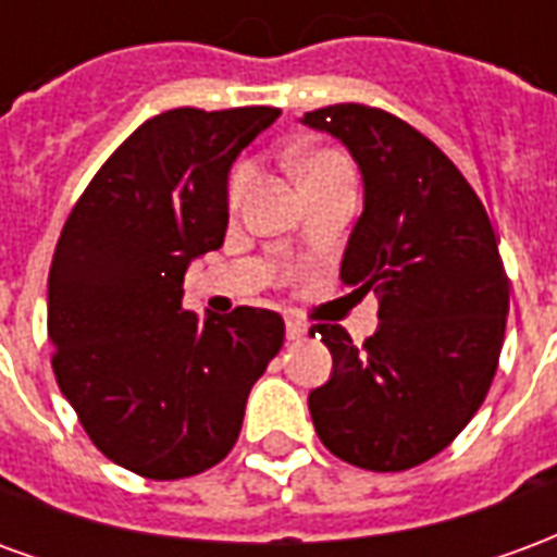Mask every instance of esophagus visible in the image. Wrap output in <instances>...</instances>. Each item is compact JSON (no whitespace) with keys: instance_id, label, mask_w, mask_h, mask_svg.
Segmentation results:
<instances>
[{"instance_id":"1","label":"esophagus","mask_w":557,"mask_h":557,"mask_svg":"<svg viewBox=\"0 0 557 557\" xmlns=\"http://www.w3.org/2000/svg\"><path fill=\"white\" fill-rule=\"evenodd\" d=\"M286 337L298 343V339L307 337V325H304V322H298V319H286Z\"/></svg>"}]
</instances>
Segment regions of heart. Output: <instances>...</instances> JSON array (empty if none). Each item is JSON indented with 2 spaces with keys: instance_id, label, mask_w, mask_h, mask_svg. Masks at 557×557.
<instances>
[{
  "instance_id": "b5f03b06",
  "label": "heart",
  "mask_w": 557,
  "mask_h": 557,
  "mask_svg": "<svg viewBox=\"0 0 557 557\" xmlns=\"http://www.w3.org/2000/svg\"><path fill=\"white\" fill-rule=\"evenodd\" d=\"M339 166H349L346 160L334 154V151H315V154H307L304 160H298V172L301 178L307 175H315V172H327V170H339ZM253 178V166L250 163H238L230 175V202H238L247 190V184Z\"/></svg>"
}]
</instances>
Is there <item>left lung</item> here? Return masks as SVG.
<instances>
[{
    "label": "left lung",
    "instance_id": "left-lung-1",
    "mask_svg": "<svg viewBox=\"0 0 557 557\" xmlns=\"http://www.w3.org/2000/svg\"><path fill=\"white\" fill-rule=\"evenodd\" d=\"M301 122L337 137L361 170L339 280L379 295V331L361 349L346 327H313L334 358L310 394L313 426L349 466L406 471L442 454L490 394L510 280L483 202L420 131L363 103Z\"/></svg>",
    "mask_w": 557,
    "mask_h": 557
}]
</instances>
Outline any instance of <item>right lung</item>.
Segmentation results:
<instances>
[{
  "label": "right lung",
  "mask_w": 557,
  "mask_h": 557,
  "mask_svg": "<svg viewBox=\"0 0 557 557\" xmlns=\"http://www.w3.org/2000/svg\"><path fill=\"white\" fill-rule=\"evenodd\" d=\"M280 110H166L115 148L55 244L53 373L91 444L148 480L218 466L256 379L283 346L274 310H184V271L218 250L230 170Z\"/></svg>",
  "instance_id": "add662e5"
}]
</instances>
